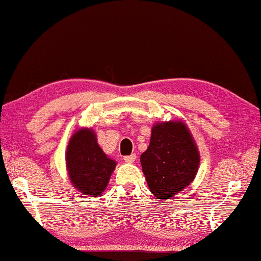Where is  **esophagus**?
Returning a JSON list of instances; mask_svg holds the SVG:
<instances>
[{
	"label": "esophagus",
	"instance_id": "34e87169",
	"mask_svg": "<svg viewBox=\"0 0 261 261\" xmlns=\"http://www.w3.org/2000/svg\"><path fill=\"white\" fill-rule=\"evenodd\" d=\"M124 160L127 164H133L136 160V154H130V155H126L124 156Z\"/></svg>",
	"mask_w": 261,
	"mask_h": 261
}]
</instances>
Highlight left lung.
I'll return each instance as SVG.
<instances>
[{
	"mask_svg": "<svg viewBox=\"0 0 261 261\" xmlns=\"http://www.w3.org/2000/svg\"><path fill=\"white\" fill-rule=\"evenodd\" d=\"M141 165L155 198L170 199L190 185L198 173L200 153L185 122H156Z\"/></svg>",
	"mask_w": 261,
	"mask_h": 261,
	"instance_id": "left-lung-1",
	"label": "left lung"
}]
</instances>
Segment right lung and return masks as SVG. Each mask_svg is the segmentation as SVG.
Instances as JSON below:
<instances>
[{"mask_svg": "<svg viewBox=\"0 0 261 261\" xmlns=\"http://www.w3.org/2000/svg\"><path fill=\"white\" fill-rule=\"evenodd\" d=\"M66 165L73 188L88 196H100L107 189L117 162L103 152L91 128L78 129L67 146Z\"/></svg>", "mask_w": 261, "mask_h": 261, "instance_id": "add662e5", "label": "right lung"}]
</instances>
